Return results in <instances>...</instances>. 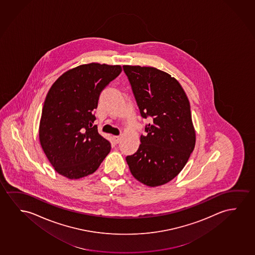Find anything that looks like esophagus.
Masks as SVG:
<instances>
[{
	"label": "esophagus",
	"mask_w": 255,
	"mask_h": 255,
	"mask_svg": "<svg viewBox=\"0 0 255 255\" xmlns=\"http://www.w3.org/2000/svg\"><path fill=\"white\" fill-rule=\"evenodd\" d=\"M113 140L116 144H118L121 140V136H113Z\"/></svg>",
	"instance_id": "1"
}]
</instances>
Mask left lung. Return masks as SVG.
Instances as JSON below:
<instances>
[{
  "mask_svg": "<svg viewBox=\"0 0 255 255\" xmlns=\"http://www.w3.org/2000/svg\"><path fill=\"white\" fill-rule=\"evenodd\" d=\"M143 118L146 135L126 161L133 177L149 187L176 177L196 144L189 101L175 78L155 67L123 66Z\"/></svg>",
  "mask_w": 255,
  "mask_h": 255,
  "instance_id": "8db88e82",
  "label": "left lung"
}]
</instances>
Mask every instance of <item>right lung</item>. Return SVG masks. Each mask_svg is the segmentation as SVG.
Returning a JSON list of instances; mask_svg holds the SVG:
<instances>
[{
    "label": "right lung",
    "instance_id": "1",
    "mask_svg": "<svg viewBox=\"0 0 255 255\" xmlns=\"http://www.w3.org/2000/svg\"><path fill=\"white\" fill-rule=\"evenodd\" d=\"M122 72L119 65L89 63L59 76L44 100L39 141L56 172L76 180L95 173L111 151L98 133L94 110L100 94Z\"/></svg>",
    "mask_w": 255,
    "mask_h": 255
}]
</instances>
